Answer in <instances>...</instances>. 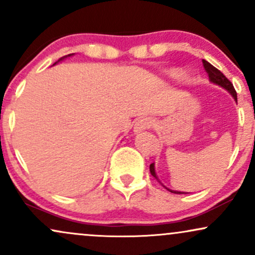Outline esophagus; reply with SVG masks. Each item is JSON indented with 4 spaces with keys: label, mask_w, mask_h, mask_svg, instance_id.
I'll return each instance as SVG.
<instances>
[{
    "label": "esophagus",
    "mask_w": 255,
    "mask_h": 255,
    "mask_svg": "<svg viewBox=\"0 0 255 255\" xmlns=\"http://www.w3.org/2000/svg\"><path fill=\"white\" fill-rule=\"evenodd\" d=\"M153 124L154 121L151 118L139 119L135 122V125H134V131H135V133H139V131L148 129V128H151L152 126H153Z\"/></svg>",
    "instance_id": "obj_1"
}]
</instances>
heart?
I'll return each mask as SVG.
<instances>
[{"instance_id":"heart-1","label":"heart","mask_w":255,"mask_h":255,"mask_svg":"<svg viewBox=\"0 0 255 255\" xmlns=\"http://www.w3.org/2000/svg\"><path fill=\"white\" fill-rule=\"evenodd\" d=\"M168 74L169 77L171 79H175V80H180V79L183 77V72L180 71V69H171Z\"/></svg>"}]
</instances>
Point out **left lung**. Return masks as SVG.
I'll return each instance as SVG.
<instances>
[{
  "label": "left lung",
  "instance_id": "1",
  "mask_svg": "<svg viewBox=\"0 0 255 255\" xmlns=\"http://www.w3.org/2000/svg\"><path fill=\"white\" fill-rule=\"evenodd\" d=\"M203 64H204V68H205V71H206L207 74H209V79H210V81H211V83H213V84L218 85V86L223 87L224 90H227L228 92H229L230 95L233 96L234 99H235V102H236V103H238V95H236V91H235V89H234L233 84H231L230 81L228 80L227 77H225V75L223 74V73H222L221 71H218V69L216 68V67H213L212 64L207 62V61L203 60ZM150 172H151V175H152V176H153V177H156V180L158 181V182H159V183H162V182H160V181H159V178L157 177V174H156V169H154V163H152V164L150 165ZM163 187H164V188L168 189L169 192H171V193H175V194H186V193H183V192L171 191V189H169L168 187H165L164 184H163Z\"/></svg>",
  "mask_w": 255,
  "mask_h": 255
}]
</instances>
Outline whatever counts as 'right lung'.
Wrapping results in <instances>:
<instances>
[{"mask_svg":"<svg viewBox=\"0 0 255 255\" xmlns=\"http://www.w3.org/2000/svg\"><path fill=\"white\" fill-rule=\"evenodd\" d=\"M69 56H73V54H69V55H67V56H63L62 58H60V60H58V61H62V60H64V58H66V57H69ZM58 61H57V62H58ZM57 62H55L54 66H55V64H56Z\"/></svg>","mask_w":255,"mask_h":255,"instance_id":"obj_1","label":"right lung"}]
</instances>
